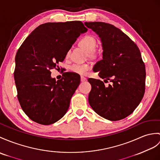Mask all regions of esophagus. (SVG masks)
Returning a JSON list of instances; mask_svg holds the SVG:
<instances>
[{
	"instance_id": "esophagus-1",
	"label": "esophagus",
	"mask_w": 160,
	"mask_h": 160,
	"mask_svg": "<svg viewBox=\"0 0 160 160\" xmlns=\"http://www.w3.org/2000/svg\"><path fill=\"white\" fill-rule=\"evenodd\" d=\"M80 80H81V82H84V81L87 80V78L84 76H81L80 77Z\"/></svg>"
}]
</instances>
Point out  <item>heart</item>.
<instances>
[{
    "label": "heart",
    "mask_w": 160,
    "mask_h": 160,
    "mask_svg": "<svg viewBox=\"0 0 160 160\" xmlns=\"http://www.w3.org/2000/svg\"><path fill=\"white\" fill-rule=\"evenodd\" d=\"M80 45L88 52V56L91 58H95L98 56L97 52L95 50V48L97 45V42L93 37L90 35H86L82 38L79 42ZM69 55V52L67 54V57ZM91 65L88 63L80 64V63H74L69 67V69L73 73H76L80 75H84L89 69H91Z\"/></svg>",
    "instance_id": "obj_1"
}]
</instances>
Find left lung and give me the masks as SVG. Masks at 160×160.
Segmentation results:
<instances>
[{
	"instance_id": "8db88e82",
	"label": "left lung",
	"mask_w": 160,
	"mask_h": 160,
	"mask_svg": "<svg viewBox=\"0 0 160 160\" xmlns=\"http://www.w3.org/2000/svg\"><path fill=\"white\" fill-rule=\"evenodd\" d=\"M101 39L103 59L93 71L112 84L105 87L103 81L88 78L91 91L89 104L99 116L119 121L131 114L142 100L145 91V65L138 47L114 26L102 22H85Z\"/></svg>"
}]
</instances>
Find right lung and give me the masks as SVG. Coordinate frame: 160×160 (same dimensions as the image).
<instances>
[{
	"label": "right lung",
	"instance_id": "right-lung-1",
	"mask_svg": "<svg viewBox=\"0 0 160 160\" xmlns=\"http://www.w3.org/2000/svg\"><path fill=\"white\" fill-rule=\"evenodd\" d=\"M87 30L81 21L48 22L37 27L18 49L13 73L18 99L32 121L50 125L67 112L80 76L65 72L56 81L50 70L64 61L76 39Z\"/></svg>",
	"mask_w": 160,
	"mask_h": 160
}]
</instances>
